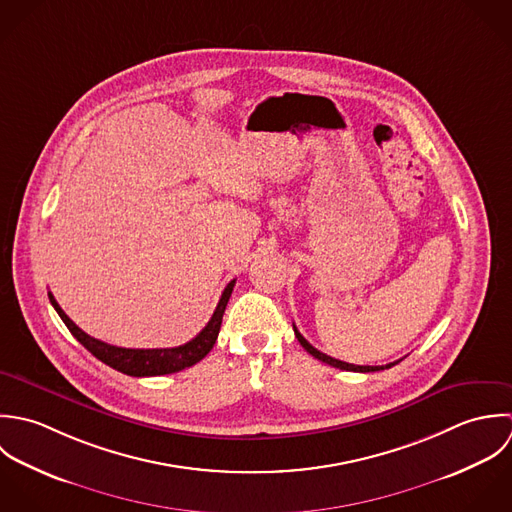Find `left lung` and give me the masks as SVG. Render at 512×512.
<instances>
[{"mask_svg": "<svg viewBox=\"0 0 512 512\" xmlns=\"http://www.w3.org/2000/svg\"><path fill=\"white\" fill-rule=\"evenodd\" d=\"M293 328H295V336L299 338V342H301V346L307 350L308 354H312L316 360H320V362H324V364H330V366H334V368H340V370H348V372H380V370H386V368H392L394 364H398V362H390V364H386V366H356V364H348V362H342V360H336V358H330V356H326L324 352H320V350H316L310 342H308L307 338L297 330V326L293 324Z\"/></svg>", "mask_w": 512, "mask_h": 512, "instance_id": "1", "label": "left lung"}]
</instances>
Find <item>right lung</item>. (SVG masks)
<instances>
[{
    "mask_svg": "<svg viewBox=\"0 0 512 512\" xmlns=\"http://www.w3.org/2000/svg\"><path fill=\"white\" fill-rule=\"evenodd\" d=\"M235 287V279L225 287V291L221 293V299L217 303V307L213 310L209 322L205 324L204 330L192 338L190 342L176 346V348H120V346H112L106 344L103 340H97L93 336H89L87 332H83L67 314L65 310L59 307V303L55 301V297L49 293V301L53 308L57 310V314L61 316V320L65 322V326L71 330V334L101 362L106 366L128 374V376H164V374H174L180 372L184 368H190L194 364H198L202 358L207 356V352L213 348L219 328H221V320H223V312L227 307V301L233 293Z\"/></svg>",
    "mask_w": 512,
    "mask_h": 512,
    "instance_id": "add662e5",
    "label": "right lung"
}]
</instances>
